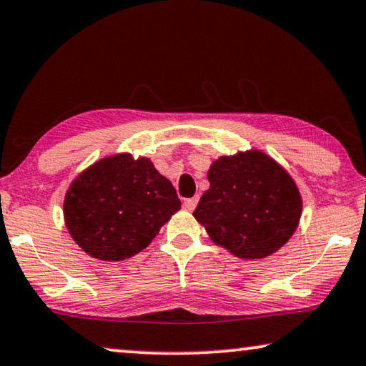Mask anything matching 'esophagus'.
<instances>
[{"label": "esophagus", "mask_w": 366, "mask_h": 366, "mask_svg": "<svg viewBox=\"0 0 366 366\" xmlns=\"http://www.w3.org/2000/svg\"><path fill=\"white\" fill-rule=\"evenodd\" d=\"M196 204H198V196H193V198H187L183 201V208L188 211H193L196 208Z\"/></svg>", "instance_id": "34e87169"}]
</instances>
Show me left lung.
I'll return each mask as SVG.
<instances>
[{
    "label": "left lung",
    "instance_id": "1",
    "mask_svg": "<svg viewBox=\"0 0 366 366\" xmlns=\"http://www.w3.org/2000/svg\"><path fill=\"white\" fill-rule=\"evenodd\" d=\"M208 179L193 214L216 244L237 257L261 259L294 234L302 213L299 189L262 152L221 157Z\"/></svg>",
    "mask_w": 366,
    "mask_h": 366
}]
</instances>
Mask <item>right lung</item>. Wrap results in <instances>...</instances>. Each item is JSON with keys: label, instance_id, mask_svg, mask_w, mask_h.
Returning <instances> with one entry per match:
<instances>
[{"label": "right lung", "instance_id": "1", "mask_svg": "<svg viewBox=\"0 0 366 366\" xmlns=\"http://www.w3.org/2000/svg\"><path fill=\"white\" fill-rule=\"evenodd\" d=\"M179 208L177 189L148 158L124 153L79 174L66 194L64 219L89 256L124 261L150 244Z\"/></svg>", "mask_w": 366, "mask_h": 366}]
</instances>
